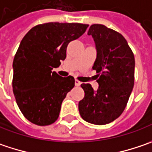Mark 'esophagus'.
Returning <instances> with one entry per match:
<instances>
[{
	"mask_svg": "<svg viewBox=\"0 0 152 152\" xmlns=\"http://www.w3.org/2000/svg\"><path fill=\"white\" fill-rule=\"evenodd\" d=\"M75 84H76V87H79V86L82 84V83H81L80 81H78V80H76V81H75Z\"/></svg>",
	"mask_w": 152,
	"mask_h": 152,
	"instance_id": "1",
	"label": "esophagus"
}]
</instances>
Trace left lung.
I'll return each instance as SVG.
<instances>
[{"label": "left lung", "instance_id": "obj_1", "mask_svg": "<svg viewBox=\"0 0 152 152\" xmlns=\"http://www.w3.org/2000/svg\"><path fill=\"white\" fill-rule=\"evenodd\" d=\"M88 36L94 39L97 58L93 69L99 79L94 91L83 83L85 95L78 104L83 120L96 125L113 122L122 115L134 84V56L126 39L103 24L90 26Z\"/></svg>", "mask_w": 152, "mask_h": 152}]
</instances>
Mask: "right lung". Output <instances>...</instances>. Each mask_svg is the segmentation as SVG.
Instances as JSON below:
<instances>
[{"label":"right lung","instance_id":"1","mask_svg":"<svg viewBox=\"0 0 152 152\" xmlns=\"http://www.w3.org/2000/svg\"><path fill=\"white\" fill-rule=\"evenodd\" d=\"M88 27L78 23H41L22 39L12 63V91L18 108L30 122L48 126L58 118L75 79L62 77L52 69L65 59L68 44Z\"/></svg>","mask_w":152,"mask_h":152}]
</instances>
